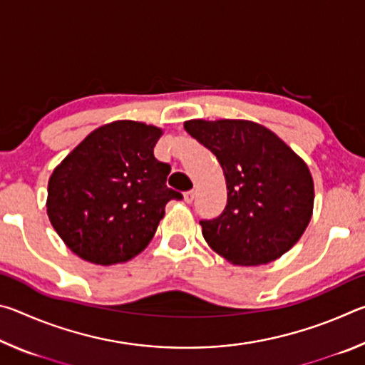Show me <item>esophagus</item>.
<instances>
[{"label": "esophagus", "mask_w": 365, "mask_h": 365, "mask_svg": "<svg viewBox=\"0 0 365 365\" xmlns=\"http://www.w3.org/2000/svg\"><path fill=\"white\" fill-rule=\"evenodd\" d=\"M183 200L187 201V202H193V200H195V191L190 190V191H187V193H183Z\"/></svg>", "instance_id": "1"}]
</instances>
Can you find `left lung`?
Instances as JSON below:
<instances>
[{
  "mask_svg": "<svg viewBox=\"0 0 365 365\" xmlns=\"http://www.w3.org/2000/svg\"><path fill=\"white\" fill-rule=\"evenodd\" d=\"M185 130L215 154L227 182L224 211L200 220L207 245L242 265L267 264L292 250L314 207L304 160L256 122L195 119Z\"/></svg>",
  "mask_w": 365,
  "mask_h": 365,
  "instance_id": "obj_1",
  "label": "left lung"
}]
</instances>
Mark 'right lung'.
Returning <instances> with one entry per match:
<instances>
[{"label":"right lung","mask_w":365,"mask_h":365,"mask_svg":"<svg viewBox=\"0 0 365 365\" xmlns=\"http://www.w3.org/2000/svg\"><path fill=\"white\" fill-rule=\"evenodd\" d=\"M163 130L135 120H115L91 132L48 182L46 211L72 252L110 265L143 251L170 200V165L154 158Z\"/></svg>","instance_id":"right-lung-1"}]
</instances>
